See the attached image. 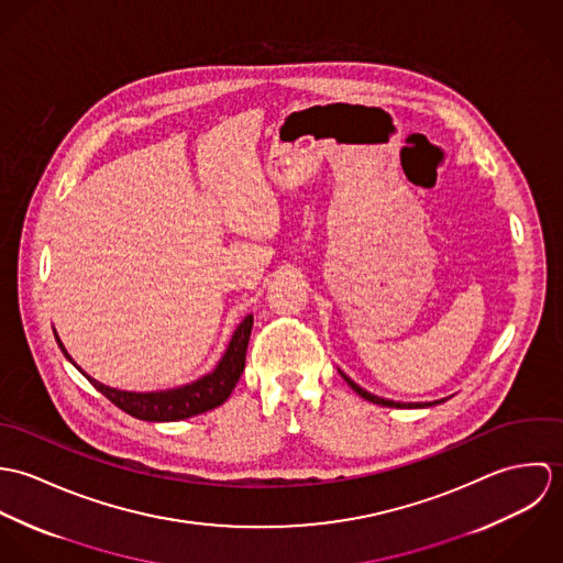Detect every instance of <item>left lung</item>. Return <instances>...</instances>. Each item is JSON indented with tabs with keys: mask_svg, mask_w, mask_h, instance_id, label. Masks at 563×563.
Wrapping results in <instances>:
<instances>
[{
	"mask_svg": "<svg viewBox=\"0 0 563 563\" xmlns=\"http://www.w3.org/2000/svg\"><path fill=\"white\" fill-rule=\"evenodd\" d=\"M338 373H340V375H342V377H344V382H346V384H349V386H351V388H353V390H355V393H357V395H360V397H362V399H366V401H371V402H377V405H384V407H399V409H411V407H431V405H438V402H442L444 401V399H442V401H431V402H399V401H390V399H382V397H375V395H371V393H366V390H364V388H360V386H357V384H355V382H353V379H349V377H346V375H344V373H342V371H338Z\"/></svg>",
	"mask_w": 563,
	"mask_h": 563,
	"instance_id": "8db88e82",
	"label": "left lung"
}]
</instances>
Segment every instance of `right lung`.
Instances as JSON below:
<instances>
[{"label": "right lung", "instance_id": "1", "mask_svg": "<svg viewBox=\"0 0 563 563\" xmlns=\"http://www.w3.org/2000/svg\"><path fill=\"white\" fill-rule=\"evenodd\" d=\"M251 327H253V314H246L241 324L236 327L223 357L219 360V364L214 366L212 373L199 377L192 384L170 388V390H161V393H128V390H117V388L99 384L97 379L88 377L80 366L71 360V355L67 353L58 333L56 331L54 333H56V342H58L60 351L65 353V357L80 371L81 375L95 386V390H99L108 401L114 402L119 409H123L125 413H130L139 420L173 422V420H184V418L210 411V409L228 401V397L236 388L242 371H244V357H246V344H249Z\"/></svg>", "mask_w": 563, "mask_h": 563}]
</instances>
